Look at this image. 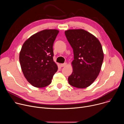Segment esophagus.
Wrapping results in <instances>:
<instances>
[{"instance_id": "34e87169", "label": "esophagus", "mask_w": 124, "mask_h": 124, "mask_svg": "<svg viewBox=\"0 0 124 124\" xmlns=\"http://www.w3.org/2000/svg\"><path fill=\"white\" fill-rule=\"evenodd\" d=\"M67 65V63H63V64H60V66L61 67H65Z\"/></svg>"}]
</instances>
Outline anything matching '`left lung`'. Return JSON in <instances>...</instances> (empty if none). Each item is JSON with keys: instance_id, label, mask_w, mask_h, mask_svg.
Instances as JSON below:
<instances>
[{"instance_id": "left-lung-1", "label": "left lung", "mask_w": 124, "mask_h": 124, "mask_svg": "<svg viewBox=\"0 0 124 124\" xmlns=\"http://www.w3.org/2000/svg\"><path fill=\"white\" fill-rule=\"evenodd\" d=\"M65 34L74 54L69 83L78 88H86L93 83L101 70L104 57L101 44L93 34L82 29H69Z\"/></svg>"}]
</instances>
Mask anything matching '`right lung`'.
Here are the masks:
<instances>
[{
	"label": "right lung",
	"instance_id": "obj_1",
	"mask_svg": "<svg viewBox=\"0 0 124 124\" xmlns=\"http://www.w3.org/2000/svg\"><path fill=\"white\" fill-rule=\"evenodd\" d=\"M45 29L35 33L23 43L19 60L22 72L32 86L45 87L51 82L58 67L53 59V45L59 33Z\"/></svg>",
	"mask_w": 124,
	"mask_h": 124
}]
</instances>
